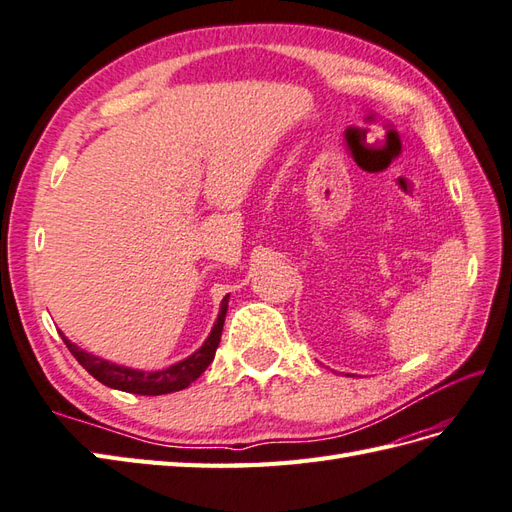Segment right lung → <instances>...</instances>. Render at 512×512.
Returning a JSON list of instances; mask_svg holds the SVG:
<instances>
[{
	"label": "right lung",
	"instance_id": "1",
	"mask_svg": "<svg viewBox=\"0 0 512 512\" xmlns=\"http://www.w3.org/2000/svg\"><path fill=\"white\" fill-rule=\"evenodd\" d=\"M227 307H229V294L222 299L218 320H216V325H213L205 344H202V347L194 355H189L187 360L165 368V371L144 373V371H135V368L117 366L113 362H106L102 358H95V355H91L87 351H82L80 347H76L74 342H69L65 336H63V342L67 344L71 355H74V358L80 362V366L85 368L89 375L98 379L100 384L124 390V392H133V395H148V397L168 395V392L183 390L192 382H196V379L205 373V368L213 362V355H216V349L220 344Z\"/></svg>",
	"mask_w": 512,
	"mask_h": 512
}]
</instances>
